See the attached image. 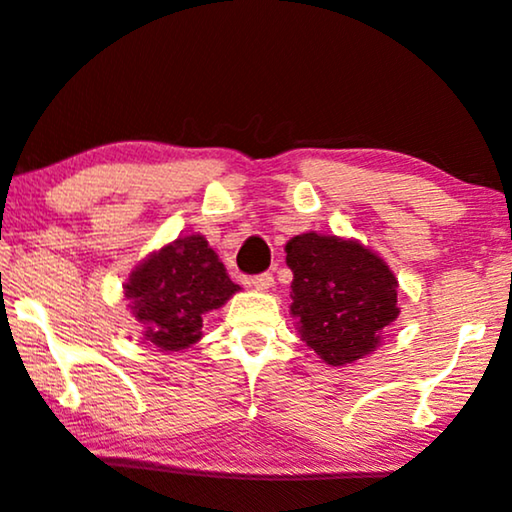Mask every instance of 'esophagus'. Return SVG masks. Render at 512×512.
I'll list each match as a JSON object with an SVG mask.
<instances>
[{"mask_svg":"<svg viewBox=\"0 0 512 512\" xmlns=\"http://www.w3.org/2000/svg\"><path fill=\"white\" fill-rule=\"evenodd\" d=\"M248 285H252V288H255V290H269L271 285H274V276H271L269 271H267V274L252 276L250 281H248Z\"/></svg>","mask_w":512,"mask_h":512,"instance_id":"1","label":"esophagus"}]
</instances>
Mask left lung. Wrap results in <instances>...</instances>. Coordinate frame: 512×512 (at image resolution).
<instances>
[{
  "label": "left lung",
  "instance_id": "1",
  "mask_svg": "<svg viewBox=\"0 0 512 512\" xmlns=\"http://www.w3.org/2000/svg\"><path fill=\"white\" fill-rule=\"evenodd\" d=\"M285 252L290 313L306 346L335 367L377 349L384 327L400 313L398 281L377 252L316 231L290 238Z\"/></svg>",
  "mask_w": 512,
  "mask_h": 512
}]
</instances>
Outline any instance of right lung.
Here are the masks:
<instances>
[{"mask_svg": "<svg viewBox=\"0 0 512 512\" xmlns=\"http://www.w3.org/2000/svg\"><path fill=\"white\" fill-rule=\"evenodd\" d=\"M238 285L201 234L180 236L138 264L124 285L145 339L161 351H182L201 339L203 316L227 302Z\"/></svg>", "mask_w": 512, "mask_h": 512, "instance_id": "obj_1", "label": "right lung"}]
</instances>
